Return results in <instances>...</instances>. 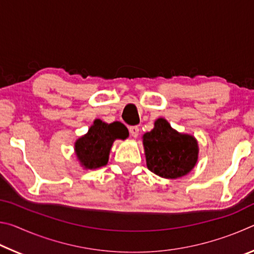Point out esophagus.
<instances>
[{"instance_id": "obj_1", "label": "esophagus", "mask_w": 254, "mask_h": 254, "mask_svg": "<svg viewBox=\"0 0 254 254\" xmlns=\"http://www.w3.org/2000/svg\"><path fill=\"white\" fill-rule=\"evenodd\" d=\"M128 131H130V134H131L133 137H137V135H139L140 128L137 127L136 126H134V127H128Z\"/></svg>"}]
</instances>
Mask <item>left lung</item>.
Here are the masks:
<instances>
[{"label":"left lung","instance_id":"1","mask_svg":"<svg viewBox=\"0 0 254 254\" xmlns=\"http://www.w3.org/2000/svg\"><path fill=\"white\" fill-rule=\"evenodd\" d=\"M147 167L162 178L176 179L190 173L198 159V143L190 134L179 133L165 119L142 136Z\"/></svg>","mask_w":254,"mask_h":254}]
</instances>
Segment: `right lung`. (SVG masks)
Returning <instances> with one entry per match:
<instances>
[{"mask_svg": "<svg viewBox=\"0 0 254 254\" xmlns=\"http://www.w3.org/2000/svg\"><path fill=\"white\" fill-rule=\"evenodd\" d=\"M128 131L122 123L107 124L95 120L85 135L75 142V153L85 169H97L109 161L112 144L117 139H127Z\"/></svg>", "mask_w": 254, "mask_h": 254, "instance_id": "right-lung-1", "label": "right lung"}]
</instances>
